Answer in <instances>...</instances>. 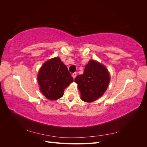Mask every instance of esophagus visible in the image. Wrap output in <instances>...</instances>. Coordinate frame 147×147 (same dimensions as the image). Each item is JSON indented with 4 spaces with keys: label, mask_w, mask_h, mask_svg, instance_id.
<instances>
[{
    "label": "esophagus",
    "mask_w": 147,
    "mask_h": 147,
    "mask_svg": "<svg viewBox=\"0 0 147 147\" xmlns=\"http://www.w3.org/2000/svg\"><path fill=\"white\" fill-rule=\"evenodd\" d=\"M77 77V72H75V73H73L72 74V77L74 78V79Z\"/></svg>",
    "instance_id": "34e87169"
}]
</instances>
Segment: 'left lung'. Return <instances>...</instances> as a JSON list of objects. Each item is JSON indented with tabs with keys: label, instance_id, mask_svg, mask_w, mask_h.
Here are the masks:
<instances>
[{
	"label": "left lung",
	"instance_id": "left-lung-1",
	"mask_svg": "<svg viewBox=\"0 0 147 147\" xmlns=\"http://www.w3.org/2000/svg\"><path fill=\"white\" fill-rule=\"evenodd\" d=\"M75 82L78 84L82 100L92 102L104 94L110 82V75L105 65L90 60L83 74L78 75Z\"/></svg>",
	"mask_w": 147,
	"mask_h": 147
}]
</instances>
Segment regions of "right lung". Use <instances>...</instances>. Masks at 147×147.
Returning <instances> with one entry per match:
<instances>
[{
    "label": "right lung",
    "mask_w": 147,
    "mask_h": 147,
    "mask_svg": "<svg viewBox=\"0 0 147 147\" xmlns=\"http://www.w3.org/2000/svg\"><path fill=\"white\" fill-rule=\"evenodd\" d=\"M37 80L42 94L48 99L53 100L63 97L64 90L74 80L66 65L56 57L43 64Z\"/></svg>",
    "instance_id": "1"
}]
</instances>
